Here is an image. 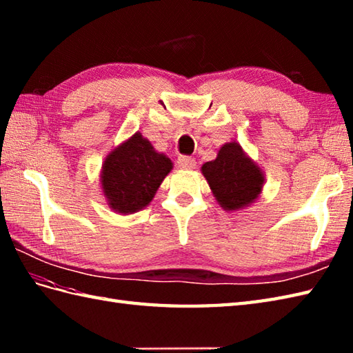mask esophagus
I'll use <instances>...</instances> for the list:
<instances>
[{"label":"esophagus","mask_w":353,"mask_h":353,"mask_svg":"<svg viewBox=\"0 0 353 353\" xmlns=\"http://www.w3.org/2000/svg\"><path fill=\"white\" fill-rule=\"evenodd\" d=\"M177 163L182 170H194V168H196V159H194V157H191V156H181L177 159Z\"/></svg>","instance_id":"34e87169"}]
</instances>
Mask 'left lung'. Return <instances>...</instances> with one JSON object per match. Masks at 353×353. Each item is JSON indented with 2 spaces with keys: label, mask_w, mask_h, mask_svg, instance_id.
<instances>
[{
  "label": "left lung",
  "mask_w": 353,
  "mask_h": 353,
  "mask_svg": "<svg viewBox=\"0 0 353 353\" xmlns=\"http://www.w3.org/2000/svg\"><path fill=\"white\" fill-rule=\"evenodd\" d=\"M201 174L224 211L235 212L259 199L265 183L264 171L236 141L221 145L214 161L201 165Z\"/></svg>",
  "instance_id": "1"
}]
</instances>
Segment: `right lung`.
<instances>
[{
  "mask_svg": "<svg viewBox=\"0 0 353 353\" xmlns=\"http://www.w3.org/2000/svg\"><path fill=\"white\" fill-rule=\"evenodd\" d=\"M171 170L170 157L156 152L152 142L137 132L104 159L100 172L101 192L114 212L134 214L150 205Z\"/></svg>",
  "mask_w": 353,
  "mask_h": 353,
  "instance_id": "obj_1",
  "label": "right lung"
}]
</instances>
